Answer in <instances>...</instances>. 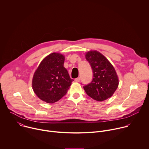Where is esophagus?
Masks as SVG:
<instances>
[{"mask_svg":"<svg viewBox=\"0 0 149 149\" xmlns=\"http://www.w3.org/2000/svg\"><path fill=\"white\" fill-rule=\"evenodd\" d=\"M75 81L76 82H79V81H80V78H79V77L75 78Z\"/></svg>","mask_w":149,"mask_h":149,"instance_id":"esophagus-1","label":"esophagus"}]
</instances>
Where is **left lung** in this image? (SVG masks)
Masks as SVG:
<instances>
[{
    "mask_svg": "<svg viewBox=\"0 0 149 149\" xmlns=\"http://www.w3.org/2000/svg\"><path fill=\"white\" fill-rule=\"evenodd\" d=\"M93 72L91 83L84 86V89L93 99L102 101L111 97L118 86V78L116 70L109 61L97 51L86 54Z\"/></svg>",
    "mask_w": 149,
    "mask_h": 149,
    "instance_id": "8db88e82",
    "label": "left lung"
}]
</instances>
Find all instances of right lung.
Returning <instances> with one entry per match:
<instances>
[{"mask_svg":"<svg viewBox=\"0 0 149 149\" xmlns=\"http://www.w3.org/2000/svg\"><path fill=\"white\" fill-rule=\"evenodd\" d=\"M64 60L62 54L52 53L42 61L35 72L32 88L41 100L52 104L67 94L74 80L63 67Z\"/></svg>","mask_w":149,"mask_h":149,"instance_id":"1","label":"right lung"}]
</instances>
